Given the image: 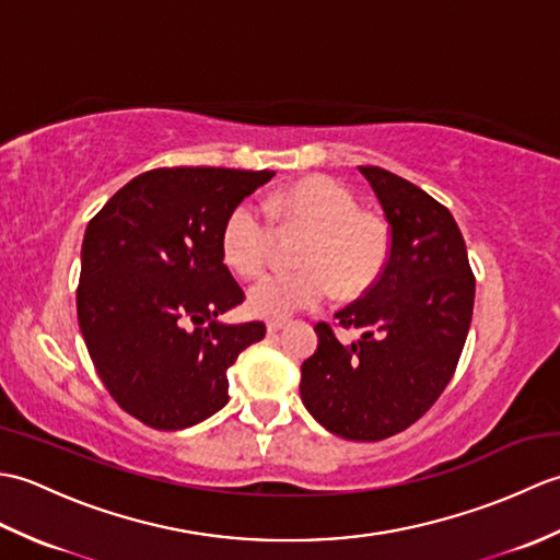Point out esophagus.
Returning a JSON list of instances; mask_svg holds the SVG:
<instances>
[{
  "mask_svg": "<svg viewBox=\"0 0 560 560\" xmlns=\"http://www.w3.org/2000/svg\"><path fill=\"white\" fill-rule=\"evenodd\" d=\"M283 327H287V319H281V317L267 319V331H269V335H277V331H281Z\"/></svg>",
  "mask_w": 560,
  "mask_h": 560,
  "instance_id": "1",
  "label": "esophagus"
}]
</instances>
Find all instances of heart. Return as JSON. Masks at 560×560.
<instances>
[{
  "mask_svg": "<svg viewBox=\"0 0 560 560\" xmlns=\"http://www.w3.org/2000/svg\"><path fill=\"white\" fill-rule=\"evenodd\" d=\"M265 212L279 231L305 235L295 249L299 269L271 271L249 289L247 303L257 315L299 313L331 293L355 299L373 287L387 265L385 221L361 211L359 195L337 177L311 175L277 189L265 199ZM266 218L249 201H241L223 221V259L245 279L259 277L271 259L273 231Z\"/></svg>",
  "mask_w": 560,
  "mask_h": 560,
  "instance_id": "heart-1",
  "label": "heart"
}]
</instances>
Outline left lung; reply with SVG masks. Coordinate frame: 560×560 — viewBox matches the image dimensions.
<instances>
[{
	"label": "left lung",
	"instance_id": "obj_1",
	"mask_svg": "<svg viewBox=\"0 0 560 560\" xmlns=\"http://www.w3.org/2000/svg\"><path fill=\"white\" fill-rule=\"evenodd\" d=\"M389 223L377 281L335 315L361 329L343 347L317 323V351L301 365V399L329 433L375 443L407 431L455 375L474 311V273L452 213L421 187L359 165Z\"/></svg>",
	"mask_w": 560,
	"mask_h": 560
}]
</instances>
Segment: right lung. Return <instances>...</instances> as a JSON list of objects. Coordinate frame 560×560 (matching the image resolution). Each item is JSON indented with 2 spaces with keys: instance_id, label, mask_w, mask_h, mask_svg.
I'll return each instance as SVG.
<instances>
[{
  "instance_id": "right-lung-1",
  "label": "right lung",
  "mask_w": 560,
  "mask_h": 560,
  "mask_svg": "<svg viewBox=\"0 0 560 560\" xmlns=\"http://www.w3.org/2000/svg\"><path fill=\"white\" fill-rule=\"evenodd\" d=\"M271 171L180 165L137 175L89 221L77 315L105 389L156 431H180L229 404L225 371L265 325H221L245 301L223 265L231 209Z\"/></svg>"
}]
</instances>
